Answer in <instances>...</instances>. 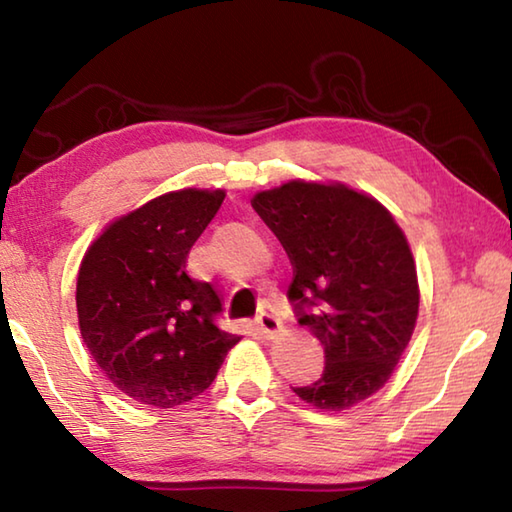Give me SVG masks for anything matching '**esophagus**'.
<instances>
[{
    "label": "esophagus",
    "instance_id": "esophagus-1",
    "mask_svg": "<svg viewBox=\"0 0 512 512\" xmlns=\"http://www.w3.org/2000/svg\"><path fill=\"white\" fill-rule=\"evenodd\" d=\"M257 329L266 336V339H275V336L282 332V323H280V318L273 314H266L264 311V314L257 316Z\"/></svg>",
    "mask_w": 512,
    "mask_h": 512
}]
</instances>
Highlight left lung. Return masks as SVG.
<instances>
[{
	"label": "left lung",
	"instance_id": "obj_1",
	"mask_svg": "<svg viewBox=\"0 0 512 512\" xmlns=\"http://www.w3.org/2000/svg\"><path fill=\"white\" fill-rule=\"evenodd\" d=\"M250 203L291 259L298 323L325 350L323 375L293 393L325 411L368 400L391 379L418 320L402 228L377 198L341 183L289 180Z\"/></svg>",
	"mask_w": 512,
	"mask_h": 512
}]
</instances>
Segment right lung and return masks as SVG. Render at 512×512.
Here are the masks:
<instances>
[{
	"label": "right lung",
	"mask_w": 512,
	"mask_h": 512,
	"mask_svg": "<svg viewBox=\"0 0 512 512\" xmlns=\"http://www.w3.org/2000/svg\"><path fill=\"white\" fill-rule=\"evenodd\" d=\"M223 189H178L119 216L92 241L76 280L83 343L117 391L173 409L201 395L241 336L214 323L221 298L187 275V255Z\"/></svg>",
	"instance_id": "1"
}]
</instances>
